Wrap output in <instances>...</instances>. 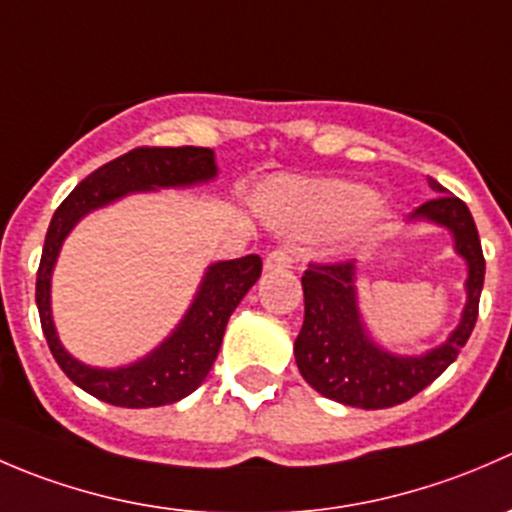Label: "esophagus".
Returning <instances> with one entry per match:
<instances>
[{"mask_svg":"<svg viewBox=\"0 0 512 512\" xmlns=\"http://www.w3.org/2000/svg\"><path fill=\"white\" fill-rule=\"evenodd\" d=\"M289 265H292V252H289L287 247L272 250L270 255L265 257V270H285Z\"/></svg>","mask_w":512,"mask_h":512,"instance_id":"esophagus-1","label":"esophagus"}]
</instances>
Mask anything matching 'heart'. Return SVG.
I'll list each match as a JSON object with an SVG mask.
<instances>
[{
	"mask_svg": "<svg viewBox=\"0 0 512 512\" xmlns=\"http://www.w3.org/2000/svg\"><path fill=\"white\" fill-rule=\"evenodd\" d=\"M270 215L277 225L299 235L334 230L354 223L374 208V193L364 185L339 180H289L272 188Z\"/></svg>",
	"mask_w": 512,
	"mask_h": 512,
	"instance_id": "obj_1",
	"label": "heart"
}]
</instances>
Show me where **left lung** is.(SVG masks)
I'll return each mask as SVG.
<instances>
[{
	"mask_svg": "<svg viewBox=\"0 0 512 512\" xmlns=\"http://www.w3.org/2000/svg\"><path fill=\"white\" fill-rule=\"evenodd\" d=\"M436 198L414 210L411 220L446 227L456 252L466 260V307L461 324L441 347L421 356H399L381 349L366 332L356 307V265L312 262L302 277L304 324L294 342L299 374L327 399L356 409H389L404 404L436 381L466 347L478 319L485 260L473 215L461 198L428 178Z\"/></svg>",
	"mask_w": 512,
	"mask_h": 512,
	"instance_id": "1",
	"label": "left lung"
}]
</instances>
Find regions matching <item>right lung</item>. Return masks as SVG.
Masks as SVG:
<instances>
[{
	"label": "right lung",
	"instance_id": "add662e5",
	"mask_svg": "<svg viewBox=\"0 0 512 512\" xmlns=\"http://www.w3.org/2000/svg\"><path fill=\"white\" fill-rule=\"evenodd\" d=\"M215 175L218 165L210 148H133L81 180L69 198L56 208L46 230L39 272H36V307L56 364L86 394L123 409L175 404L193 394L205 381L213 361L218 359L227 319L247 289L260 280L262 260L257 255H245L240 260L210 265L190 309L160 347L128 366L96 369L81 364L61 347L51 319V272L66 235L84 215L113 200L158 188H188V185L208 183Z\"/></svg>",
	"mask_w": 512,
	"mask_h": 512
}]
</instances>
